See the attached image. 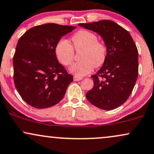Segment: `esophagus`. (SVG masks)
I'll use <instances>...</instances> for the list:
<instances>
[{
    "label": "esophagus",
    "instance_id": "esophagus-1",
    "mask_svg": "<svg viewBox=\"0 0 154 154\" xmlns=\"http://www.w3.org/2000/svg\"><path fill=\"white\" fill-rule=\"evenodd\" d=\"M82 77H78V76H75L74 77V80L75 81H79V80H82Z\"/></svg>",
    "mask_w": 154,
    "mask_h": 154
}]
</instances>
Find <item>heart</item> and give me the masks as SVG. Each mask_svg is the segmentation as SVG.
Masks as SVG:
<instances>
[{
    "label": "heart",
    "mask_w": 154,
    "mask_h": 154,
    "mask_svg": "<svg viewBox=\"0 0 154 154\" xmlns=\"http://www.w3.org/2000/svg\"><path fill=\"white\" fill-rule=\"evenodd\" d=\"M72 46L66 39H61L57 44L55 53L59 62L69 66L73 62L75 51L82 49L80 59L70 67V71L77 76L88 75L94 66L103 65L107 57V47L103 42L97 41V35L87 30L76 32L71 38Z\"/></svg>",
    "instance_id": "heart-1"
}]
</instances>
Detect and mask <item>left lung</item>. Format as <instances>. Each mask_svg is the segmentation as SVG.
I'll return each instance as SVG.
<instances>
[{
  "label": "left lung",
  "instance_id": "obj_1",
  "mask_svg": "<svg viewBox=\"0 0 154 154\" xmlns=\"http://www.w3.org/2000/svg\"><path fill=\"white\" fill-rule=\"evenodd\" d=\"M79 26L96 32L107 47V57L87 92L91 104L105 110L123 105L131 95L138 74V52L128 31L114 21L102 20Z\"/></svg>",
  "mask_w": 154,
  "mask_h": 154
}]
</instances>
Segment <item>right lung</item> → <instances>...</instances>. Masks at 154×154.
Wrapping results in <instances>:
<instances>
[{
	"instance_id": "obj_1",
	"label": "right lung",
	"mask_w": 154,
	"mask_h": 154,
	"mask_svg": "<svg viewBox=\"0 0 154 154\" xmlns=\"http://www.w3.org/2000/svg\"><path fill=\"white\" fill-rule=\"evenodd\" d=\"M75 28L45 23L31 28L18 39L13 59L14 80L27 104L47 108L64 97L73 77L58 62L55 48Z\"/></svg>"
}]
</instances>
